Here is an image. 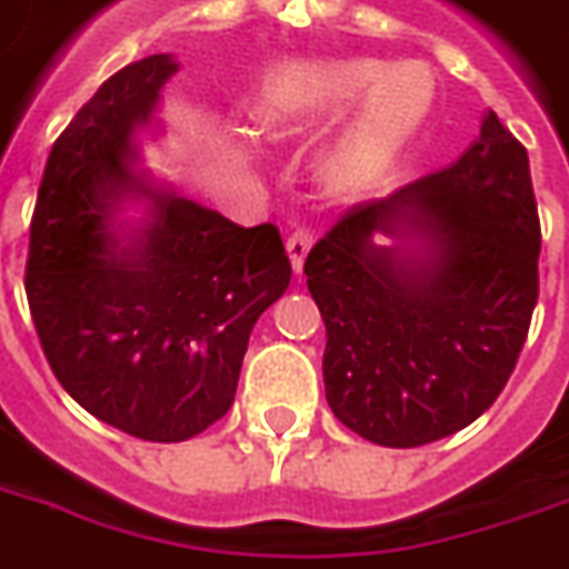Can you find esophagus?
Returning a JSON list of instances; mask_svg holds the SVG:
<instances>
[{"label": "esophagus", "instance_id": "1", "mask_svg": "<svg viewBox=\"0 0 569 569\" xmlns=\"http://www.w3.org/2000/svg\"><path fill=\"white\" fill-rule=\"evenodd\" d=\"M311 243L313 237L308 230L298 228L289 233V240H286V256H289V264H292V271L296 273H301V268H305V258L311 252Z\"/></svg>", "mask_w": 569, "mask_h": 569}]
</instances>
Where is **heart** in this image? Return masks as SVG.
<instances>
[{
    "instance_id": "heart-1",
    "label": "heart",
    "mask_w": 569,
    "mask_h": 569,
    "mask_svg": "<svg viewBox=\"0 0 569 569\" xmlns=\"http://www.w3.org/2000/svg\"><path fill=\"white\" fill-rule=\"evenodd\" d=\"M435 73L422 61L376 58L286 61L261 91V122L277 138L308 132L353 110L317 162L332 200L357 202L385 184L435 107Z\"/></svg>"
}]
</instances>
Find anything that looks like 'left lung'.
I'll return each mask as SVG.
<instances>
[{"mask_svg":"<svg viewBox=\"0 0 569 569\" xmlns=\"http://www.w3.org/2000/svg\"><path fill=\"white\" fill-rule=\"evenodd\" d=\"M536 261L530 160L492 110L452 166L345 212L305 261L339 422L400 450L475 422L518 363Z\"/></svg>","mask_w":569,"mask_h":569,"instance_id":"1","label":"left lung"}]
</instances>
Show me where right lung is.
Segmentation results:
<instances>
[{
  "mask_svg": "<svg viewBox=\"0 0 569 569\" xmlns=\"http://www.w3.org/2000/svg\"><path fill=\"white\" fill-rule=\"evenodd\" d=\"M174 73L172 54L122 67L63 129L27 261L30 313L63 391L157 443L228 412L249 332L292 277L273 224L240 228L141 166Z\"/></svg>",
  "mask_w": 569,
  "mask_h": 569,
  "instance_id": "add662e5",
  "label": "right lung"
}]
</instances>
